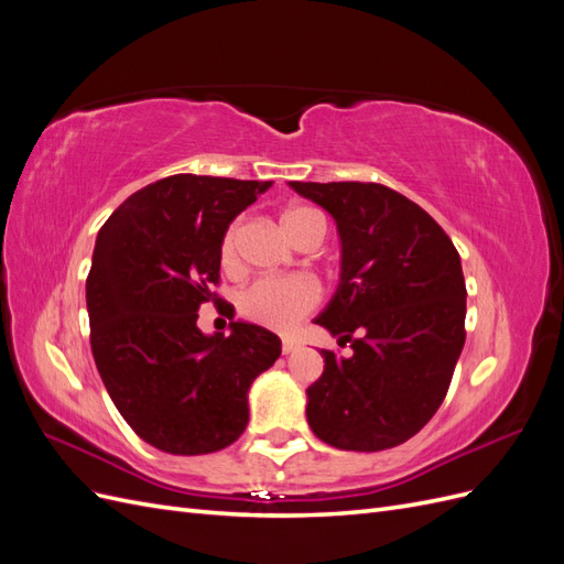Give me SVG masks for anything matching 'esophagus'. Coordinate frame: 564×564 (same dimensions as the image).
I'll list each match as a JSON object with an SVG mask.
<instances>
[{"label":"esophagus","mask_w":564,"mask_h":564,"mask_svg":"<svg viewBox=\"0 0 564 564\" xmlns=\"http://www.w3.org/2000/svg\"><path fill=\"white\" fill-rule=\"evenodd\" d=\"M294 350H296V340L294 338H282V352L289 355V352H294Z\"/></svg>","instance_id":"34e87169"}]
</instances>
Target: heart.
<instances>
[{"label":"heart","instance_id":"obj_1","mask_svg":"<svg viewBox=\"0 0 564 564\" xmlns=\"http://www.w3.org/2000/svg\"><path fill=\"white\" fill-rule=\"evenodd\" d=\"M282 228L299 245L311 235L324 237V232H327V220H324L317 209L294 204V207L282 212ZM237 235H240V220L228 226L218 247V259L226 270L237 268ZM319 296V286L311 278L268 275L256 280L240 294V313L249 322L261 324V327L289 332L315 308Z\"/></svg>","mask_w":564,"mask_h":564}]
</instances>
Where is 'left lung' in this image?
<instances>
[{
  "instance_id": "obj_1",
  "label": "left lung",
  "mask_w": 564,
  "mask_h": 564,
  "mask_svg": "<svg viewBox=\"0 0 564 564\" xmlns=\"http://www.w3.org/2000/svg\"><path fill=\"white\" fill-rule=\"evenodd\" d=\"M289 185L336 220L340 282L315 324L352 348L322 350L305 416L336 449L398 447L437 412L466 344L458 251L429 212L381 183Z\"/></svg>"
}]
</instances>
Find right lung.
Instances as JSON below:
<instances>
[{"mask_svg": "<svg viewBox=\"0 0 564 564\" xmlns=\"http://www.w3.org/2000/svg\"><path fill=\"white\" fill-rule=\"evenodd\" d=\"M270 185L176 174L133 193L98 230L87 278L94 360L133 433L166 454L232 445L253 379L282 352L259 324L230 322V336L197 327L199 305L220 303L212 286L224 232Z\"/></svg>", "mask_w": 564, "mask_h": 564, "instance_id": "add662e5", "label": "right lung"}]
</instances>
